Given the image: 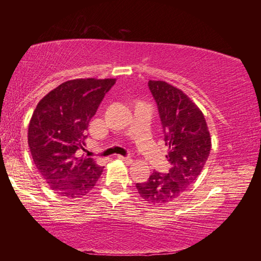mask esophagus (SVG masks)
<instances>
[{
    "label": "esophagus",
    "mask_w": 261,
    "mask_h": 261,
    "mask_svg": "<svg viewBox=\"0 0 261 261\" xmlns=\"http://www.w3.org/2000/svg\"><path fill=\"white\" fill-rule=\"evenodd\" d=\"M118 159H121L122 161H124L125 163H127V165H131L132 163V159L130 156H123V155H118L117 156Z\"/></svg>",
    "instance_id": "34e87169"
}]
</instances>
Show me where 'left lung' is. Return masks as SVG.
<instances>
[{"label":"left lung","instance_id":"8db88e82","mask_svg":"<svg viewBox=\"0 0 261 261\" xmlns=\"http://www.w3.org/2000/svg\"><path fill=\"white\" fill-rule=\"evenodd\" d=\"M165 143L169 147L167 174L153 171L146 182L136 183L140 197L154 205L178 198L200 175L211 151V136L204 114L189 96L162 81H149Z\"/></svg>","mask_w":261,"mask_h":261}]
</instances>
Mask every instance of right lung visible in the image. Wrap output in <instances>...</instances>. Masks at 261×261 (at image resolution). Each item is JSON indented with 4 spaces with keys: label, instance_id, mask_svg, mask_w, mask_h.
<instances>
[{
    "label": "right lung",
    "instance_id": "1",
    "mask_svg": "<svg viewBox=\"0 0 261 261\" xmlns=\"http://www.w3.org/2000/svg\"><path fill=\"white\" fill-rule=\"evenodd\" d=\"M116 79H73L62 83L40 100L29 125L34 165L51 190L81 198L98 182L102 167L92 158L77 156L86 130Z\"/></svg>",
    "mask_w": 261,
    "mask_h": 261
}]
</instances>
